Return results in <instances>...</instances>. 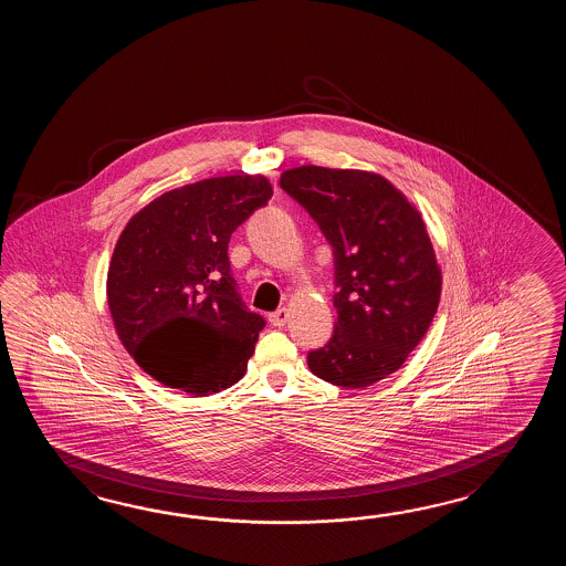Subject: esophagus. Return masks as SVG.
<instances>
[{
  "instance_id": "34e87169",
  "label": "esophagus",
  "mask_w": 566,
  "mask_h": 566,
  "mask_svg": "<svg viewBox=\"0 0 566 566\" xmlns=\"http://www.w3.org/2000/svg\"><path fill=\"white\" fill-rule=\"evenodd\" d=\"M269 322H271V325H275V327H283V325L289 322L287 310H285V307H281L277 312L271 313V315H269Z\"/></svg>"
}]
</instances>
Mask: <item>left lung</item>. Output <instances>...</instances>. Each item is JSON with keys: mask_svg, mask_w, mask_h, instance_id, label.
Listing matches in <instances>:
<instances>
[{"mask_svg": "<svg viewBox=\"0 0 566 566\" xmlns=\"http://www.w3.org/2000/svg\"><path fill=\"white\" fill-rule=\"evenodd\" d=\"M281 188L317 222L334 249V336L307 354L317 378L366 388L419 346L441 300V269L421 212L380 174L301 166Z\"/></svg>", "mask_w": 566, "mask_h": 566, "instance_id": "obj_1", "label": "left lung"}]
</instances>
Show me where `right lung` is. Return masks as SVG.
I'll list each match as a JSON object with an SVG mask.
<instances>
[{
	"label": "right lung",
	"instance_id": "obj_1",
	"mask_svg": "<svg viewBox=\"0 0 566 566\" xmlns=\"http://www.w3.org/2000/svg\"><path fill=\"white\" fill-rule=\"evenodd\" d=\"M273 196L265 176L208 178L161 193L120 232L107 303L120 344L157 382L208 397L247 373L265 319L230 275V234Z\"/></svg>",
	"mask_w": 566,
	"mask_h": 566
}]
</instances>
